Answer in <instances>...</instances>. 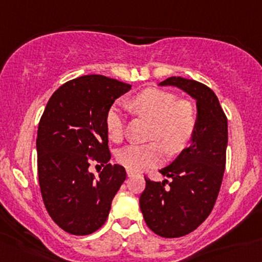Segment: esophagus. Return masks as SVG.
Segmentation results:
<instances>
[{
  "instance_id": "34e87169",
  "label": "esophagus",
  "mask_w": 262,
  "mask_h": 262,
  "mask_svg": "<svg viewBox=\"0 0 262 262\" xmlns=\"http://www.w3.org/2000/svg\"><path fill=\"white\" fill-rule=\"evenodd\" d=\"M126 175H128V177H133V175H134V171L128 170V169H126Z\"/></svg>"
}]
</instances>
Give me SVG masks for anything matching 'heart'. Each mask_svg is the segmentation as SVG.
<instances>
[{
    "mask_svg": "<svg viewBox=\"0 0 262 262\" xmlns=\"http://www.w3.org/2000/svg\"><path fill=\"white\" fill-rule=\"evenodd\" d=\"M129 108L137 116L153 123L148 144H133L120 149L117 160L128 170L143 171L160 165L166 151L170 155L182 153L196 130L198 114L194 103L179 99L171 92L148 88L130 100ZM105 128L109 139L119 143L124 138V116L113 105L105 114Z\"/></svg>",
    "mask_w": 262,
    "mask_h": 262,
    "instance_id": "heart-1",
    "label": "heart"
}]
</instances>
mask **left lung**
Returning <instances> with one entry per match:
<instances>
[{"instance_id": "1", "label": "left lung", "mask_w": 262, "mask_h": 262, "mask_svg": "<svg viewBox=\"0 0 262 262\" xmlns=\"http://www.w3.org/2000/svg\"><path fill=\"white\" fill-rule=\"evenodd\" d=\"M160 85L183 89L196 100L198 107L196 130L190 145L159 170L170 182L158 183L145 177V189L139 198L148 228L171 238L194 231L214 208L225 171L228 118L214 92L203 83L169 77Z\"/></svg>"}]
</instances>
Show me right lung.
I'll return each mask as SVG.
<instances>
[{
	"label": "right lung",
	"instance_id": "right-lung-1",
	"mask_svg": "<svg viewBox=\"0 0 262 262\" xmlns=\"http://www.w3.org/2000/svg\"><path fill=\"white\" fill-rule=\"evenodd\" d=\"M132 85L89 74L68 80L48 100L37 130V171L52 220L72 235L102 228L112 200L125 180V169L108 164L105 114ZM92 160L105 163L100 177L89 171Z\"/></svg>",
	"mask_w": 262,
	"mask_h": 262
}]
</instances>
